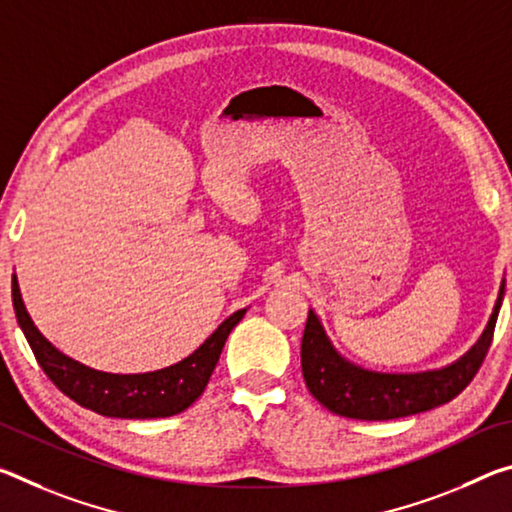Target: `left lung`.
Masks as SVG:
<instances>
[{"label": "left lung", "mask_w": 512, "mask_h": 512, "mask_svg": "<svg viewBox=\"0 0 512 512\" xmlns=\"http://www.w3.org/2000/svg\"><path fill=\"white\" fill-rule=\"evenodd\" d=\"M501 298H504V284L499 289L490 323L470 352L452 366L413 372V375L372 372L345 361L332 348L314 311H309L300 345L302 377L309 393L327 411L352 420H395L436 409L454 400L479 372L495 334Z\"/></svg>", "instance_id": "8db88e82"}]
</instances>
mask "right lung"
Returning a JSON list of instances; mask_svg holds the SVG:
<instances>
[{
    "instance_id": "add662e5",
    "label": "right lung",
    "mask_w": 512,
    "mask_h": 512,
    "mask_svg": "<svg viewBox=\"0 0 512 512\" xmlns=\"http://www.w3.org/2000/svg\"><path fill=\"white\" fill-rule=\"evenodd\" d=\"M13 307L17 323L27 336L40 368L54 381L58 391H63L69 400L81 404L83 409L124 420L169 418V415L192 406L203 395L232 327L246 314V309H239L230 318H225L201 348L169 368L142 372V375H112V372L94 370L65 357L38 332L24 307L15 275Z\"/></svg>"
}]
</instances>
